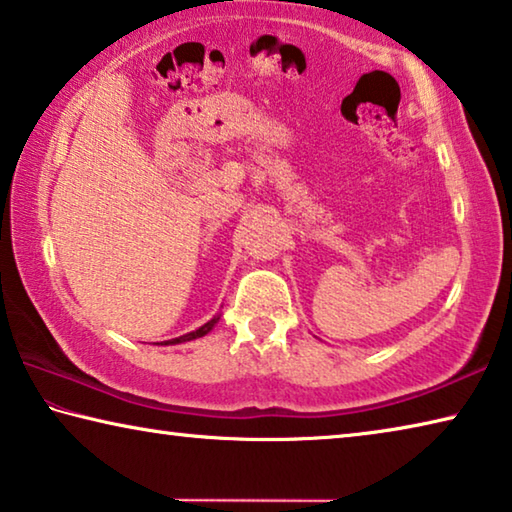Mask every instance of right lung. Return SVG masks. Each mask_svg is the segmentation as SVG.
I'll list each match as a JSON object with an SVG mask.
<instances>
[{
	"instance_id": "add662e5",
	"label": "right lung",
	"mask_w": 512,
	"mask_h": 512,
	"mask_svg": "<svg viewBox=\"0 0 512 512\" xmlns=\"http://www.w3.org/2000/svg\"><path fill=\"white\" fill-rule=\"evenodd\" d=\"M216 320H219V316H214L212 320H207V323L203 327H198L196 332H189L185 336H178V339H171V341H164V345H176V343H185V341H192V339H201V336H205L210 329L216 325Z\"/></svg>"
}]
</instances>
